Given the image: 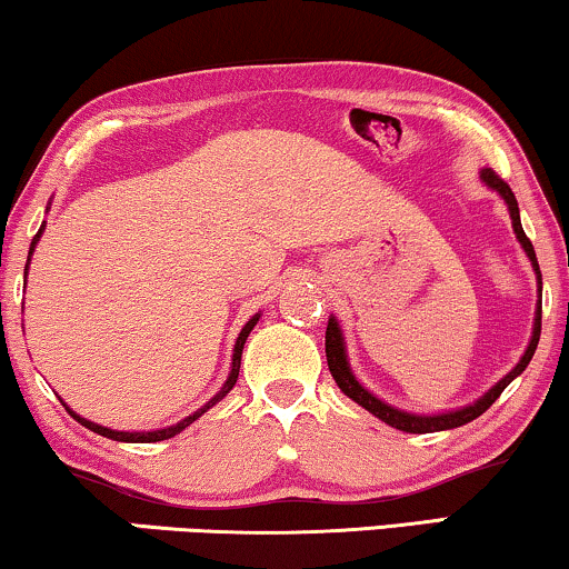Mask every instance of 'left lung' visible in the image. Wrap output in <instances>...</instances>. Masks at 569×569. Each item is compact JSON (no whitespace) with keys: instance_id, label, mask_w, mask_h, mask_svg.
<instances>
[{"instance_id":"obj_1","label":"left lung","mask_w":569,"mask_h":569,"mask_svg":"<svg viewBox=\"0 0 569 569\" xmlns=\"http://www.w3.org/2000/svg\"><path fill=\"white\" fill-rule=\"evenodd\" d=\"M481 181H485L489 189L500 193L505 199V204H508V212H510V220H512V230H516V238L520 240V246H523V251L528 259H531V267L536 271V279H539V306H536V318H533V333H531V341H528L523 357H520V362L512 368L508 376H505L500 383H495L489 391L477 399L469 407H461V409H453V411H442V415H411V411H403V409H396L391 403L380 401L378 396H372L368 388H365L360 380L355 378L352 368H349V360H347V347H345V333L339 329V321L337 318H329V326H326V360H329V370L333 380H337V386L341 388V393L349 396V399L360 403L362 409H368L370 415H376L380 422L396 427V430L401 432H415V435H425V432H440V430H453V427H461L466 422H471V419H477L485 415V411L492 407V403L500 399V393L508 388L512 380H516L520 372L528 368V362H531V357L536 352V345H539V337H541V271H539V261H536V251L531 246V240L526 238L523 232V224H520V212H518V201H516V193L510 191V186L502 181L500 176L495 173L492 168H485L481 170Z\"/></svg>"}]
</instances>
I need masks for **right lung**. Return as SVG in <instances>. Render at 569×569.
<instances>
[{
	"label": "right lung",
	"instance_id": "add662e5",
	"mask_svg": "<svg viewBox=\"0 0 569 569\" xmlns=\"http://www.w3.org/2000/svg\"><path fill=\"white\" fill-rule=\"evenodd\" d=\"M43 228L46 224H41V230L36 232V238H33V243H30V253H28V261H30V256H33V251H36V243H38V238L43 236ZM26 277H28V263H26ZM259 318H261V313H256L253 318H248V323L243 326V331L238 333V339H236V349H232V368H230V376H228V380H224V386L220 388V391H217L212 399H209L204 407L201 409H197L193 411V415H189L186 419H181V422L178 425H170V427H166V430H152V432H121V430H111V427H103V425H96V422H90V419H84V417H80V415H74L72 409L67 407V411L69 415H72L77 422H80L82 427H88V430H92V432H98V435H103V438H111V440H119V442H158V440H168V438H173V435H178V432H183L186 427H189L191 422H197V419L204 415L207 409H212L217 401H222L224 396H228L230 391H232V386H236V380H238V372H240V355H243V345H246V339H248V333L253 331V326L259 323Z\"/></svg>",
	"mask_w": 569,
	"mask_h": 569
}]
</instances>
